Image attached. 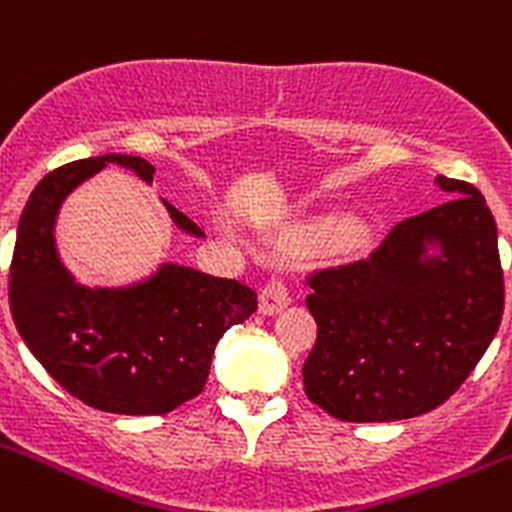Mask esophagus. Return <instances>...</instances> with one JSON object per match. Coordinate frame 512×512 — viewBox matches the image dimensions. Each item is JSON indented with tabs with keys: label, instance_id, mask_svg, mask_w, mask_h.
Returning <instances> with one entry per match:
<instances>
[{
	"label": "esophagus",
	"instance_id": "esophagus-1",
	"mask_svg": "<svg viewBox=\"0 0 512 512\" xmlns=\"http://www.w3.org/2000/svg\"><path fill=\"white\" fill-rule=\"evenodd\" d=\"M290 303V288L283 278H272L270 283H265L260 293V313L262 315H275L283 308H288Z\"/></svg>",
	"mask_w": 512,
	"mask_h": 512
}]
</instances>
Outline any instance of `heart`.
Returning a JSON list of instances; mask_svg holds the SVG:
<instances>
[{
	"label": "heart",
	"mask_w": 512,
	"mask_h": 512,
	"mask_svg": "<svg viewBox=\"0 0 512 512\" xmlns=\"http://www.w3.org/2000/svg\"><path fill=\"white\" fill-rule=\"evenodd\" d=\"M328 232H333V240L353 242L358 237V227L353 222H328Z\"/></svg>",
	"instance_id": "b5f03b06"
}]
</instances>
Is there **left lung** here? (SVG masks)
<instances>
[{"instance_id":"obj_1","label":"left lung","mask_w":512,"mask_h":512,"mask_svg":"<svg viewBox=\"0 0 512 512\" xmlns=\"http://www.w3.org/2000/svg\"><path fill=\"white\" fill-rule=\"evenodd\" d=\"M457 197L401 219L371 255L310 272L318 323L305 394L343 422H396L450 399L500 328L498 227L472 184L437 176ZM427 244L443 252L429 261Z\"/></svg>"}]
</instances>
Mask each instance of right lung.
I'll use <instances>...</instances> for the list:
<instances>
[{
    "mask_svg": "<svg viewBox=\"0 0 512 512\" xmlns=\"http://www.w3.org/2000/svg\"><path fill=\"white\" fill-rule=\"evenodd\" d=\"M121 164L143 181L156 169L141 156L105 154L50 171L25 204L9 265L14 326L47 374L88 407L111 414H166L207 384L212 353L229 326L257 310V293L237 280L164 265L154 278L123 290L73 283L55 252L57 209L70 191ZM179 227L199 224L166 204Z\"/></svg>",
    "mask_w": 512,
    "mask_h": 512,
    "instance_id": "right-lung-1",
    "label": "right lung"
}]
</instances>
